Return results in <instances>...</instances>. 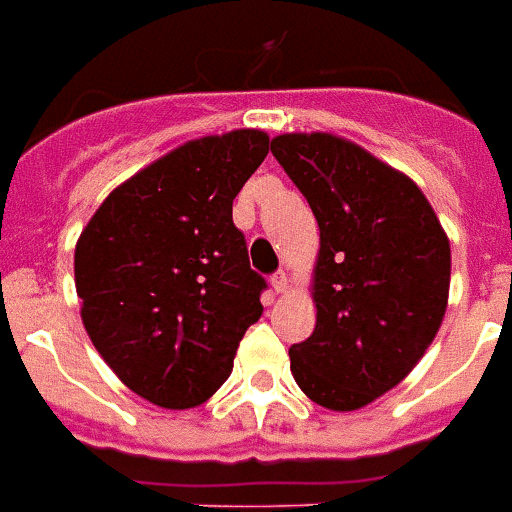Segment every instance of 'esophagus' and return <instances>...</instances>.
I'll list each match as a JSON object with an SVG mask.
<instances>
[{
	"instance_id": "esophagus-1",
	"label": "esophagus",
	"mask_w": 512,
	"mask_h": 512,
	"mask_svg": "<svg viewBox=\"0 0 512 512\" xmlns=\"http://www.w3.org/2000/svg\"><path fill=\"white\" fill-rule=\"evenodd\" d=\"M272 288H275V293H285V290H288V275H285V272H275V275H272Z\"/></svg>"
}]
</instances>
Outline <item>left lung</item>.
<instances>
[{
    "label": "left lung",
    "mask_w": 512,
    "mask_h": 512,
    "mask_svg": "<svg viewBox=\"0 0 512 512\" xmlns=\"http://www.w3.org/2000/svg\"><path fill=\"white\" fill-rule=\"evenodd\" d=\"M320 224L317 325L290 346L298 388L351 412L402 383L439 333L449 298L447 232L420 187L335 134L272 140Z\"/></svg>",
    "instance_id": "left-lung-1"
}]
</instances>
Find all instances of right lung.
Returning <instances> with one entry per match:
<instances>
[{
	"mask_svg": "<svg viewBox=\"0 0 512 512\" xmlns=\"http://www.w3.org/2000/svg\"><path fill=\"white\" fill-rule=\"evenodd\" d=\"M269 153L259 129L179 145L102 200L73 256L81 322L134 394L190 410L230 378L267 288L232 200Z\"/></svg>",
	"mask_w": 512,
	"mask_h": 512,
	"instance_id": "add662e5",
	"label": "right lung"
}]
</instances>
